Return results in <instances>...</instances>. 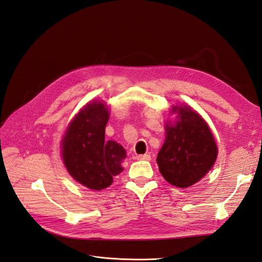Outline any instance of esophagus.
I'll return each mask as SVG.
<instances>
[{
	"label": "esophagus",
	"mask_w": 262,
	"mask_h": 262,
	"mask_svg": "<svg viewBox=\"0 0 262 262\" xmlns=\"http://www.w3.org/2000/svg\"><path fill=\"white\" fill-rule=\"evenodd\" d=\"M137 158H138V160H140V161H149V160H150V155H148V154L138 155Z\"/></svg>",
	"instance_id": "34e87169"
}]
</instances>
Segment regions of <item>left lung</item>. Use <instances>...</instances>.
I'll return each instance as SVG.
<instances>
[{
	"label": "left lung",
	"mask_w": 262,
	"mask_h": 262,
	"mask_svg": "<svg viewBox=\"0 0 262 262\" xmlns=\"http://www.w3.org/2000/svg\"><path fill=\"white\" fill-rule=\"evenodd\" d=\"M175 124L166 123V139L156 162L170 185L187 188L202 179L217 157V146L204 119L189 106H173Z\"/></svg>",
	"instance_id": "8db88e82"
}]
</instances>
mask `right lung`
<instances>
[{"label": "right lung", "instance_id": "right-lung-1", "mask_svg": "<svg viewBox=\"0 0 262 262\" xmlns=\"http://www.w3.org/2000/svg\"><path fill=\"white\" fill-rule=\"evenodd\" d=\"M109 112L105 102L93 101L78 113L62 139V160L69 173L92 190L113 184L126 157L125 149L115 141H105Z\"/></svg>", "mask_w": 262, "mask_h": 262}]
</instances>
